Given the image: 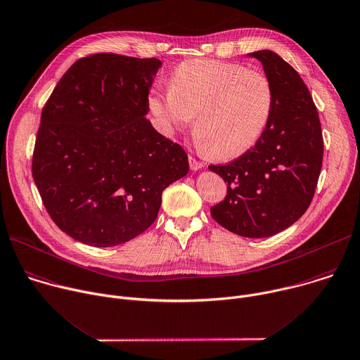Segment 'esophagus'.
<instances>
[{
    "instance_id": "34e87169",
    "label": "esophagus",
    "mask_w": 360,
    "mask_h": 360,
    "mask_svg": "<svg viewBox=\"0 0 360 360\" xmlns=\"http://www.w3.org/2000/svg\"><path fill=\"white\" fill-rule=\"evenodd\" d=\"M189 167H191L192 171H198V169H200L203 167V164L199 162L198 160H195L193 157H189Z\"/></svg>"
}]
</instances>
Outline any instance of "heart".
I'll use <instances>...</instances> for the list:
<instances>
[{"instance_id":"1","label":"heart","mask_w":360,"mask_h":360,"mask_svg":"<svg viewBox=\"0 0 360 360\" xmlns=\"http://www.w3.org/2000/svg\"><path fill=\"white\" fill-rule=\"evenodd\" d=\"M270 77L240 63L191 59L169 76L168 90H154L148 108L167 136L196 117L193 134L214 160H230L252 150L264 134L274 110Z\"/></svg>"}]
</instances>
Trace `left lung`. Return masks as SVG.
<instances>
[{"mask_svg": "<svg viewBox=\"0 0 360 360\" xmlns=\"http://www.w3.org/2000/svg\"><path fill=\"white\" fill-rule=\"evenodd\" d=\"M262 62L274 87V110L257 144L226 165H210L227 184L212 217L243 237L280 233L308 209L322 168L323 140L316 107L298 72L280 55L249 53Z\"/></svg>", "mask_w": 360, "mask_h": 360, "instance_id": "obj_1", "label": "left lung"}]
</instances>
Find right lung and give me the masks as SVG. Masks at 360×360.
<instances>
[{
	"label": "right lung",
	"instance_id": "obj_1",
	"mask_svg": "<svg viewBox=\"0 0 360 360\" xmlns=\"http://www.w3.org/2000/svg\"><path fill=\"white\" fill-rule=\"evenodd\" d=\"M157 58L76 60L46 101L32 176L56 226L94 248L123 245L158 216L167 186L189 171L181 146L151 126Z\"/></svg>",
	"mask_w": 360,
	"mask_h": 360
}]
</instances>
